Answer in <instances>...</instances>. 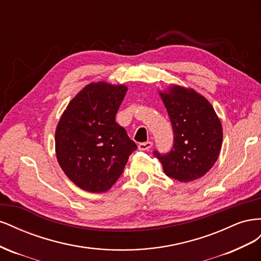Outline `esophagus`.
<instances>
[{"instance_id":"34e87169","label":"esophagus","mask_w":261,"mask_h":261,"mask_svg":"<svg viewBox=\"0 0 261 261\" xmlns=\"http://www.w3.org/2000/svg\"><path fill=\"white\" fill-rule=\"evenodd\" d=\"M151 147H152L151 141H146V143H140L138 145L139 150H149Z\"/></svg>"}]
</instances>
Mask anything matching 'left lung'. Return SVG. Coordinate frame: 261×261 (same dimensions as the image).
I'll use <instances>...</instances> for the list:
<instances>
[{"label":"left lung","mask_w":261,"mask_h":261,"mask_svg":"<svg viewBox=\"0 0 261 261\" xmlns=\"http://www.w3.org/2000/svg\"><path fill=\"white\" fill-rule=\"evenodd\" d=\"M174 132L168 154L154 155L168 176L183 183L202 177L218 160L223 130L210 102L193 88L171 84L159 90Z\"/></svg>","instance_id":"8db88e82"}]
</instances>
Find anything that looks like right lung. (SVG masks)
<instances>
[{
  "mask_svg": "<svg viewBox=\"0 0 261 261\" xmlns=\"http://www.w3.org/2000/svg\"><path fill=\"white\" fill-rule=\"evenodd\" d=\"M127 86L90 83L70 100L55 129V154L65 175L89 193H105L137 149L115 122Z\"/></svg>",
  "mask_w": 261,
  "mask_h": 261,
  "instance_id": "right-lung-1",
  "label": "right lung"
}]
</instances>
